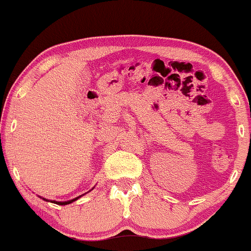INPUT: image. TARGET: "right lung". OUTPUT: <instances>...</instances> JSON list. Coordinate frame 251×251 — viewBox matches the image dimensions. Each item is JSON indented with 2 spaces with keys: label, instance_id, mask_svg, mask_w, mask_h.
Segmentation results:
<instances>
[{
  "label": "right lung",
  "instance_id": "obj_1",
  "mask_svg": "<svg viewBox=\"0 0 251 251\" xmlns=\"http://www.w3.org/2000/svg\"><path fill=\"white\" fill-rule=\"evenodd\" d=\"M77 198H78V197H77ZM77 198H75V200H71V201H69V202H54V203L59 204V205H66V204H70V203H72V202H74V201H76Z\"/></svg>",
  "mask_w": 251,
  "mask_h": 251
}]
</instances>
